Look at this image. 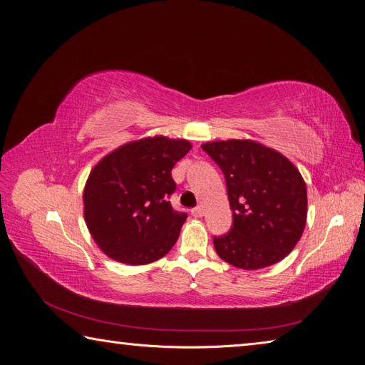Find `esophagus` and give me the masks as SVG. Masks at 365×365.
Here are the masks:
<instances>
[{
  "instance_id": "esophagus-1",
  "label": "esophagus",
  "mask_w": 365,
  "mask_h": 365,
  "mask_svg": "<svg viewBox=\"0 0 365 365\" xmlns=\"http://www.w3.org/2000/svg\"><path fill=\"white\" fill-rule=\"evenodd\" d=\"M192 215H193L195 217H202L204 208H202V207H195V208H192Z\"/></svg>"
}]
</instances>
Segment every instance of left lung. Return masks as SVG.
<instances>
[{"label":"left lung","mask_w":365,"mask_h":365,"mask_svg":"<svg viewBox=\"0 0 365 365\" xmlns=\"http://www.w3.org/2000/svg\"><path fill=\"white\" fill-rule=\"evenodd\" d=\"M201 148L224 172L233 212V227L213 239L217 256L247 271L283 260L306 227L307 190L300 170L254 140L207 141Z\"/></svg>","instance_id":"8db88e82"}]
</instances>
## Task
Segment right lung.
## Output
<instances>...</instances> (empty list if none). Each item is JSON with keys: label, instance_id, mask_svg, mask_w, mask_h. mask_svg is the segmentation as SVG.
Masks as SVG:
<instances>
[{"label": "right lung", "instance_id": "obj_1", "mask_svg": "<svg viewBox=\"0 0 365 365\" xmlns=\"http://www.w3.org/2000/svg\"><path fill=\"white\" fill-rule=\"evenodd\" d=\"M192 143L164 135L118 146L98 161L83 187V216L97 247L125 264H148L178 240L187 215L172 208V169Z\"/></svg>", "mask_w": 365, "mask_h": 365}]
</instances>
